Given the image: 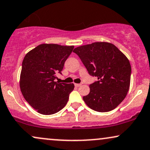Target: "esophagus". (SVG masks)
Masks as SVG:
<instances>
[{
    "mask_svg": "<svg viewBox=\"0 0 150 150\" xmlns=\"http://www.w3.org/2000/svg\"><path fill=\"white\" fill-rule=\"evenodd\" d=\"M81 85H82L81 84H77V83H75V86H77V87H78V86H80Z\"/></svg>",
    "mask_w": 150,
    "mask_h": 150,
    "instance_id": "esophagus-1",
    "label": "esophagus"
}]
</instances>
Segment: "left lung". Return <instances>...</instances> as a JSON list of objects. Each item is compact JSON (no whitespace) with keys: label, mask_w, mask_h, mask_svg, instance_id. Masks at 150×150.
<instances>
[{"label":"left lung","mask_w":150,"mask_h":150,"mask_svg":"<svg viewBox=\"0 0 150 150\" xmlns=\"http://www.w3.org/2000/svg\"><path fill=\"white\" fill-rule=\"evenodd\" d=\"M89 75L98 78L90 84L83 100L91 109L105 112L114 110L127 96L131 82L129 59L113 44L96 42L75 48Z\"/></svg>","instance_id":"8db88e82"}]
</instances>
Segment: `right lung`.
<instances>
[{
  "mask_svg": "<svg viewBox=\"0 0 150 150\" xmlns=\"http://www.w3.org/2000/svg\"><path fill=\"white\" fill-rule=\"evenodd\" d=\"M74 46L41 44L30 50L22 62L19 86L23 96L42 115L58 112L67 103L74 84L55 82Z\"/></svg>",
  "mask_w": 150,
  "mask_h": 150,
  "instance_id": "add662e5",
  "label": "right lung"
}]
</instances>
